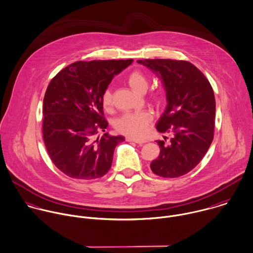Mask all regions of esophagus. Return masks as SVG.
<instances>
[{
    "instance_id": "obj_1",
    "label": "esophagus",
    "mask_w": 253,
    "mask_h": 253,
    "mask_svg": "<svg viewBox=\"0 0 253 253\" xmlns=\"http://www.w3.org/2000/svg\"><path fill=\"white\" fill-rule=\"evenodd\" d=\"M126 141H128V142H134V143H137V144H140V145H143L144 143H146L145 140H140V139L133 138V137H126Z\"/></svg>"
}]
</instances>
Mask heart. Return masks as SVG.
<instances>
[{"mask_svg": "<svg viewBox=\"0 0 253 253\" xmlns=\"http://www.w3.org/2000/svg\"><path fill=\"white\" fill-rule=\"evenodd\" d=\"M126 82L129 86L137 93H143L147 90L149 86V80L145 73L139 70L131 72L127 78ZM153 98L157 102H161L164 98L162 90L155 89L153 91ZM101 104L106 111L112 110L113 100L112 93L109 88H106L101 94ZM153 119L152 113L149 111H140V112H131L125 113L116 119L114 123L115 129L121 133L132 137H142L147 131L148 126L150 125Z\"/></svg>", "mask_w": 253, "mask_h": 253, "instance_id": "heart-1", "label": "heart"}]
</instances>
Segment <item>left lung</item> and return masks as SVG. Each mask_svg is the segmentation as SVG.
<instances>
[{
	"mask_svg": "<svg viewBox=\"0 0 253 253\" xmlns=\"http://www.w3.org/2000/svg\"><path fill=\"white\" fill-rule=\"evenodd\" d=\"M162 80L168 106L157 123L161 133H170L167 143L157 141L160 156L151 163L152 171L174 178L192 170L209 150L214 138L216 101L211 84L193 64L183 60H138Z\"/></svg>",
	"mask_w": 253,
	"mask_h": 253,
	"instance_id": "1",
	"label": "left lung"
}]
</instances>
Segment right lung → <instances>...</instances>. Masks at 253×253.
<instances>
[{
    "label": "right lung",
    "instance_id": "add662e5",
    "mask_svg": "<svg viewBox=\"0 0 253 253\" xmlns=\"http://www.w3.org/2000/svg\"><path fill=\"white\" fill-rule=\"evenodd\" d=\"M132 62L78 61L51 80L43 99V140L52 163L67 176L95 179L110 169L115 147L124 137L105 133L101 94Z\"/></svg>",
    "mask_w": 253,
    "mask_h": 253
}]
</instances>
